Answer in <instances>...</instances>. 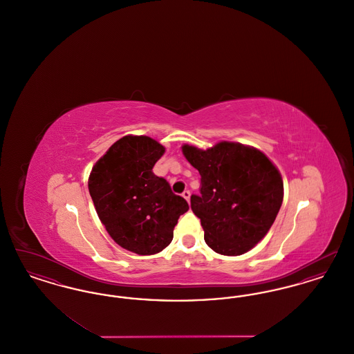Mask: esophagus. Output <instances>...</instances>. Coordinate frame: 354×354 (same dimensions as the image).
<instances>
[{
  "label": "esophagus",
  "mask_w": 354,
  "mask_h": 354,
  "mask_svg": "<svg viewBox=\"0 0 354 354\" xmlns=\"http://www.w3.org/2000/svg\"><path fill=\"white\" fill-rule=\"evenodd\" d=\"M182 196L185 198V201L187 202H189V196H191V192L188 191V189H185V191H183V194H182Z\"/></svg>",
  "instance_id": "obj_1"
}]
</instances>
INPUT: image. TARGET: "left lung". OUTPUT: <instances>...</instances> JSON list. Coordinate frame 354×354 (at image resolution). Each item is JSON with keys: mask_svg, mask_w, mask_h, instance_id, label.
I'll list each match as a JSON object with an SVG mask.
<instances>
[{"mask_svg": "<svg viewBox=\"0 0 354 354\" xmlns=\"http://www.w3.org/2000/svg\"><path fill=\"white\" fill-rule=\"evenodd\" d=\"M182 151L202 176L201 195L191 196V208L201 219L207 245L225 256L252 250L283 203L279 169L257 149L234 142L208 150L185 145Z\"/></svg>", "mask_w": 354, "mask_h": 354, "instance_id": "8db88e82", "label": "left lung"}]
</instances>
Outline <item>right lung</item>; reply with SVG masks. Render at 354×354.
<instances>
[{
  "label": "right lung",
  "instance_id": "add662e5",
  "mask_svg": "<svg viewBox=\"0 0 354 354\" xmlns=\"http://www.w3.org/2000/svg\"><path fill=\"white\" fill-rule=\"evenodd\" d=\"M165 147L149 136L126 135L95 163L88 192L109 235L138 254L163 251L188 203L152 172Z\"/></svg>",
  "mask_w": 354,
  "mask_h": 354
}]
</instances>
